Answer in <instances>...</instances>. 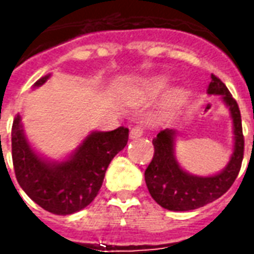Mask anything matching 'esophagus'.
Returning a JSON list of instances; mask_svg holds the SVG:
<instances>
[{"label": "esophagus", "instance_id": "obj_1", "mask_svg": "<svg viewBox=\"0 0 254 254\" xmlns=\"http://www.w3.org/2000/svg\"><path fill=\"white\" fill-rule=\"evenodd\" d=\"M144 134L143 125H136L130 129V138H138Z\"/></svg>", "mask_w": 254, "mask_h": 254}]
</instances>
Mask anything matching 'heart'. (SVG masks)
<instances>
[{
    "instance_id": "heart-1",
    "label": "heart",
    "mask_w": 254,
    "mask_h": 254,
    "mask_svg": "<svg viewBox=\"0 0 254 254\" xmlns=\"http://www.w3.org/2000/svg\"><path fill=\"white\" fill-rule=\"evenodd\" d=\"M166 87V80H155L154 83L149 85V94L151 95H158L162 89ZM184 100V91L181 89H174L170 95L167 96L166 99V107L167 110L174 109L176 106H178Z\"/></svg>"
}]
</instances>
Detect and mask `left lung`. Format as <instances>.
I'll return each mask as SVG.
<instances>
[{
  "mask_svg": "<svg viewBox=\"0 0 254 254\" xmlns=\"http://www.w3.org/2000/svg\"><path fill=\"white\" fill-rule=\"evenodd\" d=\"M207 92L209 95H220L224 105L229 107L233 120L234 149L229 163L218 174L208 177L193 176L184 170L176 159V130H160L152 140L154 158L144 173V177L152 198L160 207L170 211H191L215 201L231 188L241 170L245 141L238 105L224 83L215 74H211V83Z\"/></svg>",
  "mask_w": 254,
  "mask_h": 254,
  "instance_id": "obj_1",
  "label": "left lung"
}]
</instances>
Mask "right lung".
I'll list each match as a JSON object with an SVG mask.
<instances>
[{
    "mask_svg": "<svg viewBox=\"0 0 254 254\" xmlns=\"http://www.w3.org/2000/svg\"><path fill=\"white\" fill-rule=\"evenodd\" d=\"M41 77L34 88L46 83ZM129 129L120 127L110 132H91L64 160L43 158L25 137L21 116L12 125V159L21 189L43 209L56 215H70L89 205L99 191L113 158L125 148Z\"/></svg>",
    "mask_w": 254,
    "mask_h": 254,
    "instance_id": "obj_1",
    "label": "right lung"
}]
</instances>
